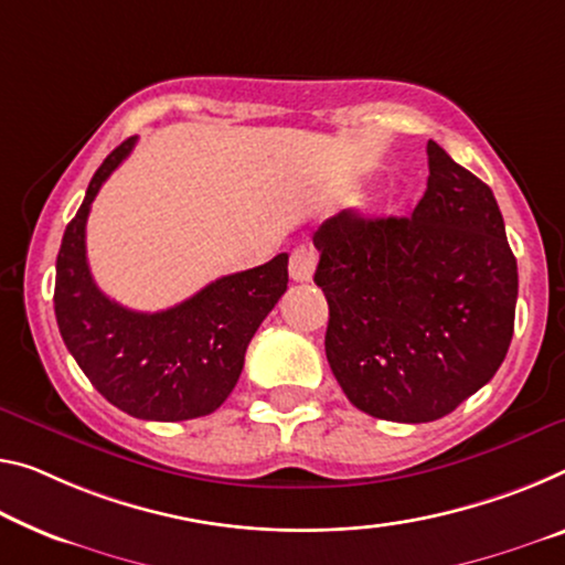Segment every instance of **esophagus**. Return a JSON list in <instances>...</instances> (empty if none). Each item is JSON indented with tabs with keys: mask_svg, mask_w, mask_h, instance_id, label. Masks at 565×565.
I'll return each instance as SVG.
<instances>
[{
	"mask_svg": "<svg viewBox=\"0 0 565 565\" xmlns=\"http://www.w3.org/2000/svg\"><path fill=\"white\" fill-rule=\"evenodd\" d=\"M290 277L295 282H310L312 273H316V253L308 245H298L290 253Z\"/></svg>",
	"mask_w": 565,
	"mask_h": 565,
	"instance_id": "34e87169",
	"label": "esophagus"
}]
</instances>
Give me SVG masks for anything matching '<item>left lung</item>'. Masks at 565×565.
Wrapping results in <instances>:
<instances>
[{
	"mask_svg": "<svg viewBox=\"0 0 565 565\" xmlns=\"http://www.w3.org/2000/svg\"><path fill=\"white\" fill-rule=\"evenodd\" d=\"M412 216H331L312 234L326 355L355 409L422 424L455 412L505 361L518 263L492 189L427 143Z\"/></svg>",
	"mask_w": 565,
	"mask_h": 565,
	"instance_id": "8db88e82",
	"label": "left lung"
}]
</instances>
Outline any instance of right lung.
Returning a JSON list of instances; mask_svg holds the SVG:
<instances>
[{"mask_svg":"<svg viewBox=\"0 0 565 565\" xmlns=\"http://www.w3.org/2000/svg\"><path fill=\"white\" fill-rule=\"evenodd\" d=\"M128 138L100 163L63 234L55 275L60 335L90 384L120 412L149 422H186L220 409L237 384L257 328L288 290V255L224 275L169 310L118 306L95 285L85 222L103 181L134 151Z\"/></svg>","mask_w":565,"mask_h":565,"instance_id":"add662e5","label":"right lung"}]
</instances>
